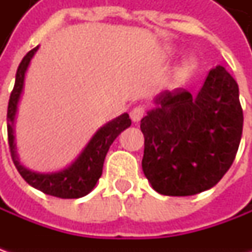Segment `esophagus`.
<instances>
[{
	"instance_id": "obj_1",
	"label": "esophagus",
	"mask_w": 252,
	"mask_h": 252,
	"mask_svg": "<svg viewBox=\"0 0 252 252\" xmlns=\"http://www.w3.org/2000/svg\"><path fill=\"white\" fill-rule=\"evenodd\" d=\"M146 113V108L143 105H139V106H134L130 111V118L133 122H139L144 116Z\"/></svg>"
}]
</instances>
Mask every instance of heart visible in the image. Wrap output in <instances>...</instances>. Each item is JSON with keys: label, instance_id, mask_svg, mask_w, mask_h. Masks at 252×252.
Here are the masks:
<instances>
[{"label": "heart", "instance_id": "1", "mask_svg": "<svg viewBox=\"0 0 252 252\" xmlns=\"http://www.w3.org/2000/svg\"><path fill=\"white\" fill-rule=\"evenodd\" d=\"M193 68H195V63H193V62H190V60H189V62H185V63L179 67L178 75L181 78H185V77H188L189 74L193 71Z\"/></svg>", "mask_w": 252, "mask_h": 252}]
</instances>
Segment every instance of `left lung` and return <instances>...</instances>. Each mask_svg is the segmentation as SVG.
I'll return each instance as SVG.
<instances>
[{"label": "left lung", "mask_w": 252, "mask_h": 252, "mask_svg": "<svg viewBox=\"0 0 252 252\" xmlns=\"http://www.w3.org/2000/svg\"><path fill=\"white\" fill-rule=\"evenodd\" d=\"M141 119L143 171L161 195L189 196L215 187L236 158L243 108L238 85L221 65L209 71L200 91H165Z\"/></svg>", "instance_id": "left-lung-1"}]
</instances>
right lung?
<instances>
[{"mask_svg": "<svg viewBox=\"0 0 252 252\" xmlns=\"http://www.w3.org/2000/svg\"><path fill=\"white\" fill-rule=\"evenodd\" d=\"M39 49L34 47L31 52H28L22 59V62L18 67L16 78H15L14 90L11 92L9 102H8V112H6V129H8V146L9 153L14 161L18 172L22 175V178L32 185L33 188L42 190L43 193L57 196L63 199H77L85 196L90 193L94 187L96 185V181L101 178L103 161L106 157V153L109 150L113 140L121 134L125 129H127L131 125L127 113H123L119 118L113 119L106 123L103 127L95 133L88 146L84 149L81 156L77 161L64 171L56 174H36L29 169L24 168L19 161L16 160L14 144V119L16 113V106L21 96V92L24 88V80L26 68L31 63V59L33 57L34 52Z\"/></svg>", "mask_w": 252, "mask_h": 252, "instance_id": "obj_1", "label": "right lung"}]
</instances>
